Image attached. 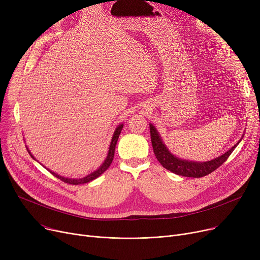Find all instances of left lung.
<instances>
[{
  "label": "left lung",
  "instance_id": "1",
  "mask_svg": "<svg viewBox=\"0 0 260 260\" xmlns=\"http://www.w3.org/2000/svg\"><path fill=\"white\" fill-rule=\"evenodd\" d=\"M149 131H151V140L153 144L154 153L157 160L161 163V166L176 175L193 177V178H200V177L207 176L214 172L216 169L219 168L221 165H223V162H225V160L229 158V156L234 151L242 139L241 137V139L234 146H232L229 151H226L221 156H218L209 161L200 162L184 160L176 157L174 154L170 152V149L168 148L166 143L163 142L159 132L152 123H149Z\"/></svg>",
  "mask_w": 260,
  "mask_h": 260
}]
</instances>
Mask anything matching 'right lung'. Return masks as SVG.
<instances>
[{"label":"right lung","instance_id":"right-lung-1","mask_svg":"<svg viewBox=\"0 0 260 260\" xmlns=\"http://www.w3.org/2000/svg\"><path fill=\"white\" fill-rule=\"evenodd\" d=\"M122 128H123V123H120V124L116 127V129H115V132H114V135H113L112 140H111V144H109V148H108L107 156H106L105 160L103 161L102 165L99 167V169H97L95 171H93L92 173L88 174L87 176L83 177V178H79V179L66 178V177L60 176L59 174L54 173V172H52V171H49L48 169H47V170H48V171H49V172H50L54 177H57V178H59L60 180H62V181L66 182V183H70V184H75V185H77V184H84V183H87V182H90V181H92V180H94V179H97L98 177H99L100 175H102V174H103V173H104V172L109 168V166L112 165L113 159H114V155H115L116 144H117V141H118V138H119V136H120V133H121ZM26 148H27V152H28V153H29V155L31 156V158H32V159H35L36 161H38V160L34 157V155L31 154V152L29 151L28 147L26 146ZM43 167H44V166H43Z\"/></svg>","mask_w":260,"mask_h":260}]
</instances>
